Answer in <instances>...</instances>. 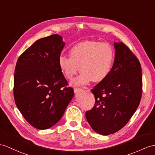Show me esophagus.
<instances>
[{"instance_id": "obj_1", "label": "esophagus", "mask_w": 155, "mask_h": 155, "mask_svg": "<svg viewBox=\"0 0 155 155\" xmlns=\"http://www.w3.org/2000/svg\"><path fill=\"white\" fill-rule=\"evenodd\" d=\"M74 93H80V92L82 91L83 89H81V88H77V87H75V88L74 89Z\"/></svg>"}]
</instances>
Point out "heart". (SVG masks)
<instances>
[{
  "mask_svg": "<svg viewBox=\"0 0 155 155\" xmlns=\"http://www.w3.org/2000/svg\"><path fill=\"white\" fill-rule=\"evenodd\" d=\"M70 56H60L59 67L64 76L68 80H72L80 70L81 74L71 84L80 86L91 81L104 80L112 70L114 54L110 45L86 41L71 47Z\"/></svg>",
  "mask_w": 155,
  "mask_h": 155,
  "instance_id": "heart-1",
  "label": "heart"
}]
</instances>
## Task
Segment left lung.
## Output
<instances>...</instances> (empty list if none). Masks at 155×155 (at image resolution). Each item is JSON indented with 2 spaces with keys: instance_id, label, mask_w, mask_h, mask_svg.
<instances>
[{
  "instance_id": "left-lung-1",
  "label": "left lung",
  "mask_w": 155,
  "mask_h": 155,
  "mask_svg": "<svg viewBox=\"0 0 155 155\" xmlns=\"http://www.w3.org/2000/svg\"><path fill=\"white\" fill-rule=\"evenodd\" d=\"M112 70L91 91L95 103L85 116L97 133L108 135L126 125L136 111L142 95L141 67L137 58L122 42L114 43Z\"/></svg>"
}]
</instances>
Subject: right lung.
Listing matches in <instances>:
<instances>
[{
  "mask_svg": "<svg viewBox=\"0 0 155 155\" xmlns=\"http://www.w3.org/2000/svg\"><path fill=\"white\" fill-rule=\"evenodd\" d=\"M54 34L36 41L16 62L14 77L15 103L32 126L46 130L62 118L74 96V89L58 65L64 47Z\"/></svg>",
  "mask_w": 155,
  "mask_h": 155,
  "instance_id": "right-lung-1",
  "label": "right lung"
}]
</instances>
